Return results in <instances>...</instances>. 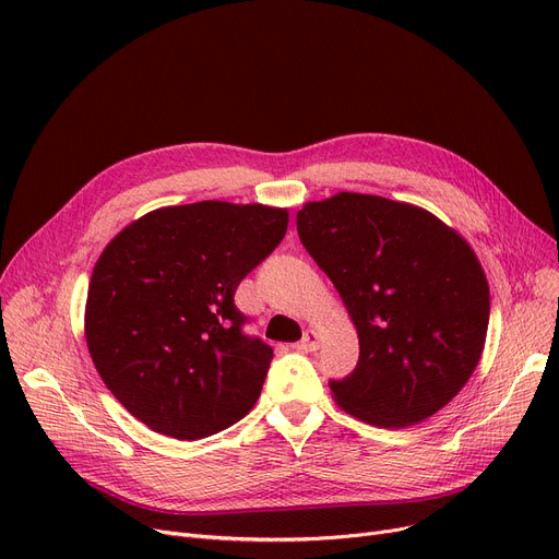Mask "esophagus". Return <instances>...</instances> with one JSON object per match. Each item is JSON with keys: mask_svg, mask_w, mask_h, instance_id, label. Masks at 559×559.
Here are the masks:
<instances>
[{"mask_svg": "<svg viewBox=\"0 0 559 559\" xmlns=\"http://www.w3.org/2000/svg\"><path fill=\"white\" fill-rule=\"evenodd\" d=\"M297 348L306 350V354H308V350H317L319 348V333L317 331H306L304 340L297 344Z\"/></svg>", "mask_w": 559, "mask_h": 559, "instance_id": "1", "label": "esophagus"}]
</instances>
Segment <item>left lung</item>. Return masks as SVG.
Listing matches in <instances>:
<instances>
[{"mask_svg": "<svg viewBox=\"0 0 559 559\" xmlns=\"http://www.w3.org/2000/svg\"><path fill=\"white\" fill-rule=\"evenodd\" d=\"M297 228L358 331V367L331 380L344 413L405 428L453 401L489 326V285L472 245L419 205L358 192L304 203Z\"/></svg>", "mask_w": 559, "mask_h": 559, "instance_id": "left-lung-1", "label": "left lung"}]
</instances>
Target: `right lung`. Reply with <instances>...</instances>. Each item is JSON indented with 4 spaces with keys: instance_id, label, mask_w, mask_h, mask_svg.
<instances>
[{
    "instance_id": "1",
    "label": "right lung",
    "mask_w": 559,
    "mask_h": 559,
    "mask_svg": "<svg viewBox=\"0 0 559 559\" xmlns=\"http://www.w3.org/2000/svg\"><path fill=\"white\" fill-rule=\"evenodd\" d=\"M287 209L197 201L124 226L95 262L85 342L106 388L152 430L201 439L255 405L274 350L233 295L287 230Z\"/></svg>"
}]
</instances>
